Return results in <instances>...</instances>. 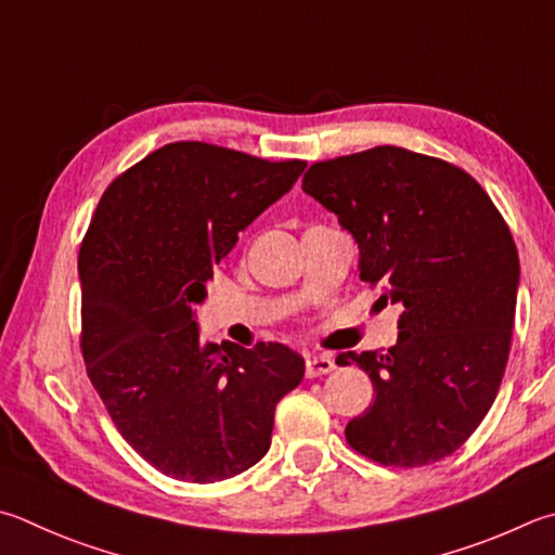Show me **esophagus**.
Wrapping results in <instances>:
<instances>
[{
	"label": "esophagus",
	"instance_id": "obj_1",
	"mask_svg": "<svg viewBox=\"0 0 555 555\" xmlns=\"http://www.w3.org/2000/svg\"><path fill=\"white\" fill-rule=\"evenodd\" d=\"M332 369H335V361H332L330 357H308L306 359V376L308 378L325 376Z\"/></svg>",
	"mask_w": 555,
	"mask_h": 555
}]
</instances>
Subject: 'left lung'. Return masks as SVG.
I'll return each instance as SVG.
<instances>
[{
	"mask_svg": "<svg viewBox=\"0 0 555 555\" xmlns=\"http://www.w3.org/2000/svg\"><path fill=\"white\" fill-rule=\"evenodd\" d=\"M304 191L359 243V276L402 308L386 354L347 351L376 398L349 447L392 468L451 456L495 400L512 347L519 255L476 179L447 159L378 145L310 165Z\"/></svg>",
	"mask_w": 555,
	"mask_h": 555,
	"instance_id": "left-lung-1",
	"label": "left lung"
}]
</instances>
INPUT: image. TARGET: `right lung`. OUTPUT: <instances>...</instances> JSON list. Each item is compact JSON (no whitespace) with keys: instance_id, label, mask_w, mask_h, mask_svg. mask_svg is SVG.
I'll use <instances>...</instances> for the list:
<instances>
[{"instance_id":"1","label":"right lung","mask_w":555,"mask_h":555,"mask_svg":"<svg viewBox=\"0 0 555 555\" xmlns=\"http://www.w3.org/2000/svg\"><path fill=\"white\" fill-rule=\"evenodd\" d=\"M304 159L269 163L181 140L111 181L79 247L89 380L130 447L184 482H218L264 456L276 402L304 380L294 349L198 337L214 269Z\"/></svg>"}]
</instances>
